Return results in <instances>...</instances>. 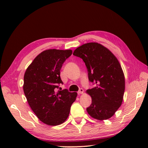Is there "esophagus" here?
Wrapping results in <instances>:
<instances>
[{
  "label": "esophagus",
  "mask_w": 148,
  "mask_h": 148,
  "mask_svg": "<svg viewBox=\"0 0 148 148\" xmlns=\"http://www.w3.org/2000/svg\"><path fill=\"white\" fill-rule=\"evenodd\" d=\"M83 88H80L79 90V91H78L77 92V94L78 95H80V94H82L83 93Z\"/></svg>",
  "instance_id": "obj_1"
}]
</instances>
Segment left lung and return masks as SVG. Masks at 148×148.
Instances as JSON below:
<instances>
[{"label":"left lung","mask_w":148,"mask_h":148,"mask_svg":"<svg viewBox=\"0 0 148 148\" xmlns=\"http://www.w3.org/2000/svg\"><path fill=\"white\" fill-rule=\"evenodd\" d=\"M73 55L83 59L90 82L96 85L86 91L92 99L88 113L98 120L112 117L121 106L125 92L124 74L118 59L97 42L78 47Z\"/></svg>","instance_id":"8db88e82"}]
</instances>
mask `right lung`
<instances>
[{
  "label": "right lung",
  "instance_id": "add662e5",
  "mask_svg": "<svg viewBox=\"0 0 148 148\" xmlns=\"http://www.w3.org/2000/svg\"><path fill=\"white\" fill-rule=\"evenodd\" d=\"M72 53L71 49H48L34 60L24 75L23 91L35 114L46 125L56 126L67 119L76 92L58 90L60 69Z\"/></svg>",
  "mask_w": 148,
  "mask_h": 148
}]
</instances>
